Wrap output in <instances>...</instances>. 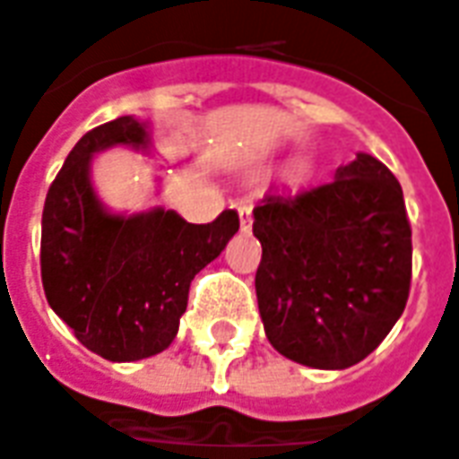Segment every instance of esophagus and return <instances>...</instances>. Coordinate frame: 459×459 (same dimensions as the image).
Wrapping results in <instances>:
<instances>
[{"instance_id": "34e87169", "label": "esophagus", "mask_w": 459, "mask_h": 459, "mask_svg": "<svg viewBox=\"0 0 459 459\" xmlns=\"http://www.w3.org/2000/svg\"><path fill=\"white\" fill-rule=\"evenodd\" d=\"M238 216L240 230H243V233H250V229H253V212H250V206H238Z\"/></svg>"}]
</instances>
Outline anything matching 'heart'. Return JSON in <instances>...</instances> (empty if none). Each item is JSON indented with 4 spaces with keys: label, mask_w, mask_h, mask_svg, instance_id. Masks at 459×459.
I'll return each mask as SVG.
<instances>
[{
    "label": "heart",
    "mask_w": 459,
    "mask_h": 459,
    "mask_svg": "<svg viewBox=\"0 0 459 459\" xmlns=\"http://www.w3.org/2000/svg\"><path fill=\"white\" fill-rule=\"evenodd\" d=\"M304 172H307V165H304V162H297V165H294V175H304Z\"/></svg>",
    "instance_id": "obj_1"
}]
</instances>
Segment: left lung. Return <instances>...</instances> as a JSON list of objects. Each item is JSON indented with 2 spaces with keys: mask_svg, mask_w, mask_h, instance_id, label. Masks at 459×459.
<instances>
[{
  "mask_svg": "<svg viewBox=\"0 0 459 459\" xmlns=\"http://www.w3.org/2000/svg\"><path fill=\"white\" fill-rule=\"evenodd\" d=\"M257 308L274 351L314 369L358 365L403 314L411 226L402 185L369 152L297 196L253 209Z\"/></svg>",
  "mask_w": 459,
  "mask_h": 459,
  "instance_id": "1",
  "label": "left lung"
}]
</instances>
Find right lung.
<instances>
[{"instance_id": "obj_1", "label": "right lung", "mask_w": 459, "mask_h": 459, "mask_svg": "<svg viewBox=\"0 0 459 459\" xmlns=\"http://www.w3.org/2000/svg\"><path fill=\"white\" fill-rule=\"evenodd\" d=\"M108 148L152 155V124L118 117L77 141L43 206L40 277L50 308L84 348L135 362L175 341L189 284L229 246L240 221L236 212L189 223L165 206L108 209L91 182L94 158Z\"/></svg>"}]
</instances>
